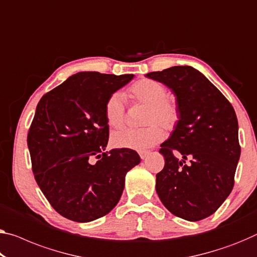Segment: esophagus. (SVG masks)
I'll return each mask as SVG.
<instances>
[{"label":"esophagus","mask_w":257,"mask_h":257,"mask_svg":"<svg viewBox=\"0 0 257 257\" xmlns=\"http://www.w3.org/2000/svg\"><path fill=\"white\" fill-rule=\"evenodd\" d=\"M149 153H151L149 151H141V152H139V155L141 157V160H145L146 157L149 155Z\"/></svg>","instance_id":"esophagus-1"}]
</instances>
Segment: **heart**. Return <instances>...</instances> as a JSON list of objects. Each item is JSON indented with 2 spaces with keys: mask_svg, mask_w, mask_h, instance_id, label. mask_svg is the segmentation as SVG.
<instances>
[{
  "mask_svg": "<svg viewBox=\"0 0 257 257\" xmlns=\"http://www.w3.org/2000/svg\"><path fill=\"white\" fill-rule=\"evenodd\" d=\"M133 102L147 106L142 128H123L111 136V144L118 148L145 149L159 144L165 133L177 128L181 119V109L176 96L167 94V88L153 79H140L128 89ZM104 116L111 127H121L126 121V100L123 94H110L104 103Z\"/></svg>",
  "mask_w": 257,
  "mask_h": 257,
  "instance_id": "obj_1",
  "label": "heart"
}]
</instances>
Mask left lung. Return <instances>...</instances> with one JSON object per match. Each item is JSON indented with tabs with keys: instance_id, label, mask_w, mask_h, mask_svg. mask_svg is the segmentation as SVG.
Masks as SVG:
<instances>
[{
	"instance_id": "8db88e82",
	"label": "left lung",
	"mask_w": 257,
	"mask_h": 257,
	"mask_svg": "<svg viewBox=\"0 0 257 257\" xmlns=\"http://www.w3.org/2000/svg\"><path fill=\"white\" fill-rule=\"evenodd\" d=\"M146 76L169 86L181 109L179 125L161 145L165 164L156 175L157 194L179 218H207L234 186L241 148L233 106L192 66H172ZM176 152L183 155V160L176 159Z\"/></svg>"
}]
</instances>
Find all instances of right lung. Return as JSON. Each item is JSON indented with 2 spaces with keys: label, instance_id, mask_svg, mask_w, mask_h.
Listing matches in <instances>:
<instances>
[{
  "label": "right lung",
  "instance_id": "1",
  "mask_svg": "<svg viewBox=\"0 0 257 257\" xmlns=\"http://www.w3.org/2000/svg\"><path fill=\"white\" fill-rule=\"evenodd\" d=\"M132 78L79 72L39 101L27 134L33 175L50 206L65 218L86 223L111 211L126 173L140 163L133 149L104 152V103Z\"/></svg>",
  "mask_w": 257,
  "mask_h": 257
}]
</instances>
